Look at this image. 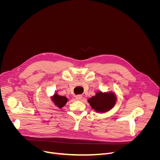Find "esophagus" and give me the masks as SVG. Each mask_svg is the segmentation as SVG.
I'll list each match as a JSON object with an SVG mask.
<instances>
[{"label": "esophagus", "mask_w": 160, "mask_h": 160, "mask_svg": "<svg viewBox=\"0 0 160 160\" xmlns=\"http://www.w3.org/2000/svg\"><path fill=\"white\" fill-rule=\"evenodd\" d=\"M82 98V95H77V96H75V99L77 100H78V101L81 100Z\"/></svg>", "instance_id": "1"}]
</instances>
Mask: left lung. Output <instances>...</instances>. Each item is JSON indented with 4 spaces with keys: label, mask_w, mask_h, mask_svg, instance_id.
Instances as JSON below:
<instances>
[{
    "label": "left lung",
    "mask_w": 160,
    "mask_h": 160,
    "mask_svg": "<svg viewBox=\"0 0 160 160\" xmlns=\"http://www.w3.org/2000/svg\"><path fill=\"white\" fill-rule=\"evenodd\" d=\"M117 96L112 92H102L99 91L96 96L88 99V102L97 112H105L115 106Z\"/></svg>",
    "instance_id": "1"
}]
</instances>
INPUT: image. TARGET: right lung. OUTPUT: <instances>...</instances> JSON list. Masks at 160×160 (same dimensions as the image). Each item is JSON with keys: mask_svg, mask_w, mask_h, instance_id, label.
<instances>
[{"mask_svg": "<svg viewBox=\"0 0 160 160\" xmlns=\"http://www.w3.org/2000/svg\"><path fill=\"white\" fill-rule=\"evenodd\" d=\"M52 101L55 104V105L57 106V107L61 109L66 104L68 98L65 96H61L58 95L57 93H55L52 96Z\"/></svg>", "mask_w": 160, "mask_h": 160, "instance_id": "right-lung-1", "label": "right lung"}]
</instances>
